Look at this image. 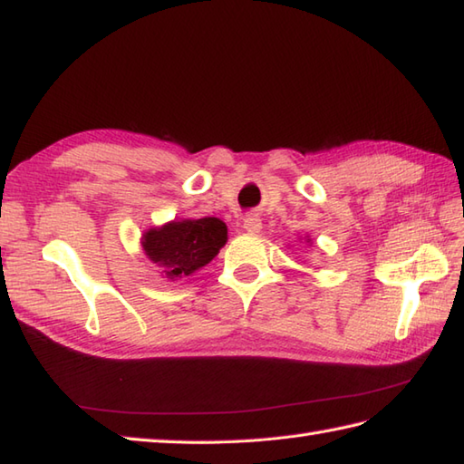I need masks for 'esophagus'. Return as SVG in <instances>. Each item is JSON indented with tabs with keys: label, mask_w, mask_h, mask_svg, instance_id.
I'll use <instances>...</instances> for the list:
<instances>
[{
	"label": "esophagus",
	"mask_w": 464,
	"mask_h": 464,
	"mask_svg": "<svg viewBox=\"0 0 464 464\" xmlns=\"http://www.w3.org/2000/svg\"><path fill=\"white\" fill-rule=\"evenodd\" d=\"M243 229L247 231V233H251V235H255V233H259L263 229V223H261V219H259L257 215H247L243 219Z\"/></svg>",
	"instance_id": "34e87169"
}]
</instances>
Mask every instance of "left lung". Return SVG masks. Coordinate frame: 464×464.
<instances>
[{
    "label": "left lung",
    "mask_w": 464,
    "mask_h": 464,
    "mask_svg": "<svg viewBox=\"0 0 464 464\" xmlns=\"http://www.w3.org/2000/svg\"><path fill=\"white\" fill-rule=\"evenodd\" d=\"M304 239H307V237H304ZM307 243H311V239H307Z\"/></svg>",
    "instance_id": "1"
}]
</instances>
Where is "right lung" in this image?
<instances>
[{
    "mask_svg": "<svg viewBox=\"0 0 464 464\" xmlns=\"http://www.w3.org/2000/svg\"><path fill=\"white\" fill-rule=\"evenodd\" d=\"M227 243V225L217 217L203 219H173L151 227L141 237L147 259L161 269L165 279L189 277L211 263Z\"/></svg>",
    "mask_w": 464,
    "mask_h": 464,
    "instance_id": "obj_1",
    "label": "right lung"
}]
</instances>
